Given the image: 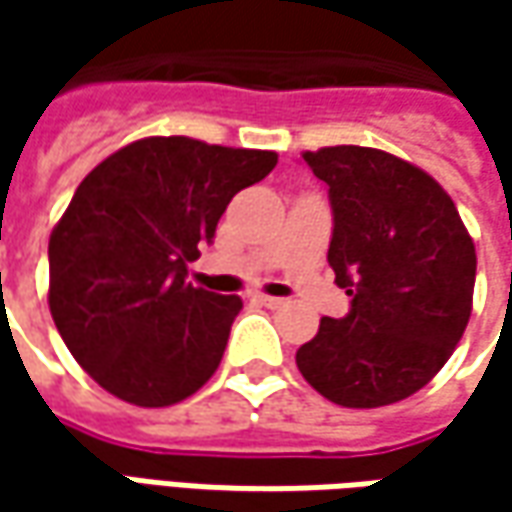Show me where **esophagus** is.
I'll use <instances>...</instances> for the list:
<instances>
[{
	"instance_id": "34e87169",
	"label": "esophagus",
	"mask_w": 512,
	"mask_h": 512,
	"mask_svg": "<svg viewBox=\"0 0 512 512\" xmlns=\"http://www.w3.org/2000/svg\"><path fill=\"white\" fill-rule=\"evenodd\" d=\"M256 302H259V305L270 307V310H276V307L285 305V299H279V296H265V293H262V296H256Z\"/></svg>"
}]
</instances>
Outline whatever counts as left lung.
Listing matches in <instances>:
<instances>
[{
	"label": "left lung",
	"instance_id": "obj_1",
	"mask_svg": "<svg viewBox=\"0 0 512 512\" xmlns=\"http://www.w3.org/2000/svg\"><path fill=\"white\" fill-rule=\"evenodd\" d=\"M327 185V262L350 296L296 350L313 390L342 407H384L422 390L453 356L473 310L476 247L430 173L359 145L307 150Z\"/></svg>",
	"mask_w": 512,
	"mask_h": 512
}]
</instances>
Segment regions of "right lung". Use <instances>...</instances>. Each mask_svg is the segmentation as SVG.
<instances>
[{"label": "right lung", "instance_id": "1", "mask_svg": "<svg viewBox=\"0 0 512 512\" xmlns=\"http://www.w3.org/2000/svg\"><path fill=\"white\" fill-rule=\"evenodd\" d=\"M273 150L148 136L76 187L48 242L50 316L73 359L116 399L170 407L216 373L239 296L187 282L230 199L276 168Z\"/></svg>", "mask_w": 512, "mask_h": 512}]
</instances>
